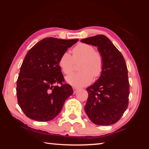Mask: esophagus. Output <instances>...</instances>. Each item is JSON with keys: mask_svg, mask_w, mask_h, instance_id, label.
<instances>
[{"mask_svg": "<svg viewBox=\"0 0 149 149\" xmlns=\"http://www.w3.org/2000/svg\"><path fill=\"white\" fill-rule=\"evenodd\" d=\"M78 89H78V88H77V87H73V90H74V93H76L77 91H78Z\"/></svg>", "mask_w": 149, "mask_h": 149, "instance_id": "obj_1", "label": "esophagus"}]
</instances>
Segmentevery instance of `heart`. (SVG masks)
<instances>
[{
  "label": "heart",
  "instance_id": "1",
  "mask_svg": "<svg viewBox=\"0 0 149 149\" xmlns=\"http://www.w3.org/2000/svg\"><path fill=\"white\" fill-rule=\"evenodd\" d=\"M80 72L73 73L65 77L69 84L75 87H83L89 84L93 77H98L103 70V58L99 52L95 50L92 45L79 43L72 50V57L68 52H64L59 60V65L65 74L73 71L74 62H80Z\"/></svg>",
  "mask_w": 149,
  "mask_h": 149
}]
</instances>
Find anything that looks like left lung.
Instances as JSON below:
<instances>
[{
    "mask_svg": "<svg viewBox=\"0 0 149 149\" xmlns=\"http://www.w3.org/2000/svg\"><path fill=\"white\" fill-rule=\"evenodd\" d=\"M81 41L97 47L104 62L100 77L87 88L89 96L85 111L95 124H114L128 107L130 84L124 58L105 35H95Z\"/></svg>",
    "mask_w": 149,
    "mask_h": 149,
    "instance_id": "obj_1",
    "label": "left lung"
}]
</instances>
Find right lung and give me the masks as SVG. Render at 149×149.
<instances>
[{
  "mask_svg": "<svg viewBox=\"0 0 149 149\" xmlns=\"http://www.w3.org/2000/svg\"><path fill=\"white\" fill-rule=\"evenodd\" d=\"M77 41L47 37L27 52L20 68L16 94L19 107L30 119L39 122L54 119L73 94L71 85L63 84L59 60Z\"/></svg>",
  "mask_w": 149,
  "mask_h": 149,
  "instance_id": "add662e5",
  "label": "right lung"
}]
</instances>
